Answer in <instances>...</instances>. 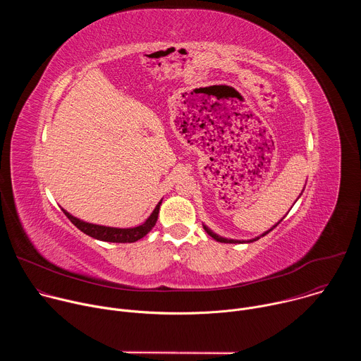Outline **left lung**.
<instances>
[{
	"instance_id": "left-lung-1",
	"label": "left lung",
	"mask_w": 361,
	"mask_h": 361,
	"mask_svg": "<svg viewBox=\"0 0 361 361\" xmlns=\"http://www.w3.org/2000/svg\"><path fill=\"white\" fill-rule=\"evenodd\" d=\"M280 221H281V220H280ZM280 221H279V223H280ZM279 223H277V224H276V226H274V227H273V228H276V227H277V226H279ZM273 228H270V230H269V231H266V233H264V234H263V235H266V234H269V233H270V231H271V230H273ZM204 230H205V231H207V233H209V235H212V237H213V238H214V240H217V241H220V243H241V241H237V240H227V238H223V237H219V235H216V234H214V233H212V230H209V228H207V227H205V226H204ZM255 240H259V238H254V240H250V241H248V243H251V241H255Z\"/></svg>"
}]
</instances>
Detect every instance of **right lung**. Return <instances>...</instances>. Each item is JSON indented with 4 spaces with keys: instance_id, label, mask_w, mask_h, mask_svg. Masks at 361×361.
I'll use <instances>...</instances> for the list:
<instances>
[{
    "instance_id": "obj_1",
    "label": "right lung",
    "mask_w": 361,
    "mask_h": 361,
    "mask_svg": "<svg viewBox=\"0 0 361 361\" xmlns=\"http://www.w3.org/2000/svg\"><path fill=\"white\" fill-rule=\"evenodd\" d=\"M160 205H161V201L157 204V207L154 209L152 214L147 219V221L144 224L138 226V227H134V228H114V227L90 224V223H84V221L73 217L66 210H63V212L67 216V219L78 230H81L84 234L92 237V238H97V240H101V241H110V243H134V241L142 238L154 226H156L157 219H159Z\"/></svg>"
}]
</instances>
